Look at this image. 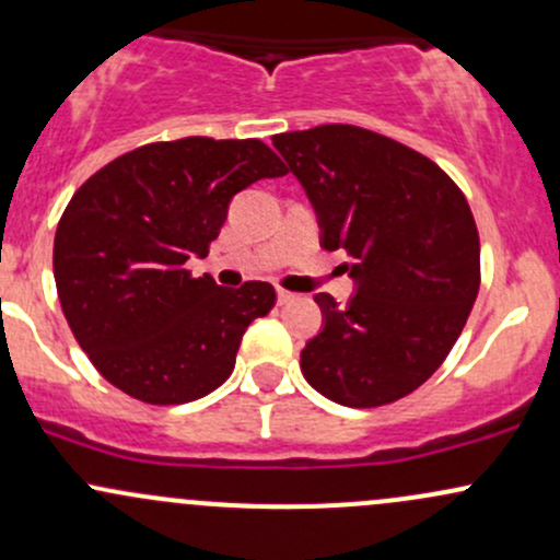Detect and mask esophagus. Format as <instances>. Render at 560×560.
Segmentation results:
<instances>
[{
	"label": "esophagus",
	"mask_w": 560,
	"mask_h": 560,
	"mask_svg": "<svg viewBox=\"0 0 560 560\" xmlns=\"http://www.w3.org/2000/svg\"><path fill=\"white\" fill-rule=\"evenodd\" d=\"M300 294H294V292H290V290H279V305H290V303H294V300H298Z\"/></svg>",
	"instance_id": "1"
}]
</instances>
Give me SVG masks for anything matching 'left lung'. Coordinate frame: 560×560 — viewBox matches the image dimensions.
Returning <instances> with one entry per match:
<instances>
[{
  "label": "left lung",
  "instance_id": "obj_1",
  "mask_svg": "<svg viewBox=\"0 0 560 560\" xmlns=\"http://www.w3.org/2000/svg\"><path fill=\"white\" fill-rule=\"evenodd\" d=\"M359 292L316 294L324 329L300 353L305 380L353 409L409 396L444 364L481 287L468 199L420 151L355 125L273 135Z\"/></svg>",
  "mask_w": 560,
  "mask_h": 560
}]
</instances>
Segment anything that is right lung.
Instances as JSON below:
<instances>
[{
    "instance_id": "right-lung-1",
    "label": "right lung",
    "mask_w": 560,
    "mask_h": 560,
    "mask_svg": "<svg viewBox=\"0 0 560 560\" xmlns=\"http://www.w3.org/2000/svg\"><path fill=\"white\" fill-rule=\"evenodd\" d=\"M287 172L262 140L194 135L121 153L71 196L55 231V287L110 385L170 407L231 377L244 331L273 308L276 290H223L186 262L210 255L233 194Z\"/></svg>"
}]
</instances>
